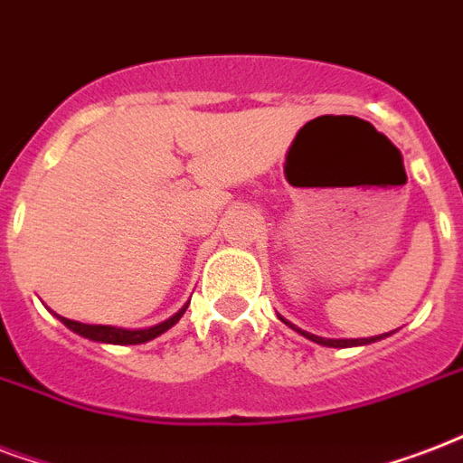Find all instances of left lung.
<instances>
[{
	"label": "left lung",
	"mask_w": 463,
	"mask_h": 463,
	"mask_svg": "<svg viewBox=\"0 0 463 463\" xmlns=\"http://www.w3.org/2000/svg\"><path fill=\"white\" fill-rule=\"evenodd\" d=\"M284 320V317H281ZM287 323V320H284ZM288 327H294L296 333H301L303 337H308V340L317 342V345H326V347H357V345H369V342H376L381 340V337H386V335H379V337H362V340H326V337H317V335H310L306 333V330H298L296 326H291V323H287Z\"/></svg>",
	"instance_id": "left-lung-1"
}]
</instances>
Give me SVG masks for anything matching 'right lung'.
<instances>
[{
	"label": "right lung",
	"mask_w": 463,
	"mask_h": 463,
	"mask_svg": "<svg viewBox=\"0 0 463 463\" xmlns=\"http://www.w3.org/2000/svg\"><path fill=\"white\" fill-rule=\"evenodd\" d=\"M186 306L179 313L160 323V326L155 327H146V330H123V327H111V326H87V323H77V320H67V317L58 316L65 327H70L72 333L82 335L87 340H94V342H106V345H143L147 340H155L157 335L167 333L169 327L176 326L179 323V317L184 316Z\"/></svg>",
	"instance_id": "right-lung-1"
}]
</instances>
